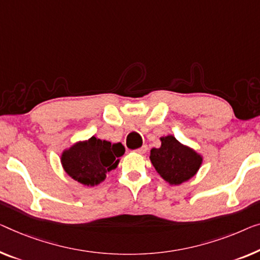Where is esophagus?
I'll return each instance as SVG.
<instances>
[{
    "label": "esophagus",
    "mask_w": 260,
    "mask_h": 260,
    "mask_svg": "<svg viewBox=\"0 0 260 260\" xmlns=\"http://www.w3.org/2000/svg\"><path fill=\"white\" fill-rule=\"evenodd\" d=\"M147 149H148V147H147V145H143L142 147H140V148H138L135 152H137L138 154H145L147 152Z\"/></svg>",
    "instance_id": "obj_1"
}]
</instances>
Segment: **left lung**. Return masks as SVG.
<instances>
[{
	"label": "left lung",
	"instance_id": "left-lung-1",
	"mask_svg": "<svg viewBox=\"0 0 260 260\" xmlns=\"http://www.w3.org/2000/svg\"><path fill=\"white\" fill-rule=\"evenodd\" d=\"M149 157L156 172L170 184H181L191 179L202 164L201 155L173 135L161 138V147L150 150Z\"/></svg>",
	"mask_w": 260,
	"mask_h": 260
}]
</instances>
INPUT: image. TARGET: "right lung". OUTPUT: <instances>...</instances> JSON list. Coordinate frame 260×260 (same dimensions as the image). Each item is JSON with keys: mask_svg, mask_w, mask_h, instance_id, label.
<instances>
[{"mask_svg": "<svg viewBox=\"0 0 260 260\" xmlns=\"http://www.w3.org/2000/svg\"><path fill=\"white\" fill-rule=\"evenodd\" d=\"M123 153L125 148L120 142L112 145L92 137L65 150L61 155V165L73 180L92 187L105 180L107 172L117 168L118 157Z\"/></svg>", "mask_w": 260, "mask_h": 260, "instance_id": "right-lung-1", "label": "right lung"}]
</instances>
